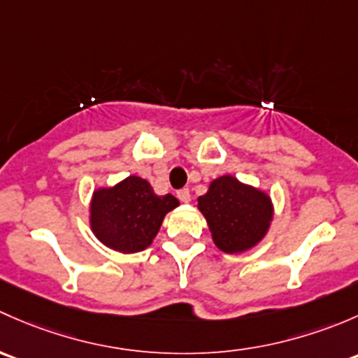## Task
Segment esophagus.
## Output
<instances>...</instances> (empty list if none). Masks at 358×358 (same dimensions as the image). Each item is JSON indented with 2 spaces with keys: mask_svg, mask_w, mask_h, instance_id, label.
Here are the masks:
<instances>
[{
  "mask_svg": "<svg viewBox=\"0 0 358 358\" xmlns=\"http://www.w3.org/2000/svg\"><path fill=\"white\" fill-rule=\"evenodd\" d=\"M178 198L180 201H182V203H187V201L191 200L189 189H187V187H182V189H179L178 191Z\"/></svg>",
  "mask_w": 358,
  "mask_h": 358,
  "instance_id": "1",
  "label": "esophagus"
}]
</instances>
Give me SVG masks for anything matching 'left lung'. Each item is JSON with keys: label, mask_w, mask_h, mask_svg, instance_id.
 Here are the masks:
<instances>
[{"label": "left lung", "mask_w": 358, "mask_h": 358, "mask_svg": "<svg viewBox=\"0 0 358 358\" xmlns=\"http://www.w3.org/2000/svg\"><path fill=\"white\" fill-rule=\"evenodd\" d=\"M213 243L226 253H241L264 238L272 220L271 198L233 176H222L198 198Z\"/></svg>", "instance_id": "1"}]
</instances>
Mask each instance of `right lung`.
<instances>
[{"label": "right lung", "instance_id": "obj_1", "mask_svg": "<svg viewBox=\"0 0 358 358\" xmlns=\"http://www.w3.org/2000/svg\"><path fill=\"white\" fill-rule=\"evenodd\" d=\"M178 205V198L158 196L148 180L131 176L117 186L94 191L91 229L108 248L122 253L143 252L152 245L165 213Z\"/></svg>", "mask_w": 358, "mask_h": 358}]
</instances>
